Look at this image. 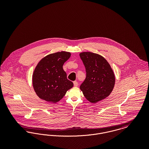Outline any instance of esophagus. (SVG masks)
I'll return each instance as SVG.
<instances>
[{"mask_svg": "<svg viewBox=\"0 0 149 149\" xmlns=\"http://www.w3.org/2000/svg\"><path fill=\"white\" fill-rule=\"evenodd\" d=\"M73 83H74V86H75V87L78 86V82H77V81H74L73 82Z\"/></svg>", "mask_w": 149, "mask_h": 149, "instance_id": "esophagus-1", "label": "esophagus"}]
</instances>
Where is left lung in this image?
Returning <instances> with one entry per match:
<instances>
[{
    "instance_id": "obj_1",
    "label": "left lung",
    "mask_w": 149,
    "mask_h": 149,
    "mask_svg": "<svg viewBox=\"0 0 149 149\" xmlns=\"http://www.w3.org/2000/svg\"><path fill=\"white\" fill-rule=\"evenodd\" d=\"M79 55L86 72L80 89L86 99L96 103L105 99L112 92L115 84L113 71L106 60L99 54L83 52Z\"/></svg>"
}]
</instances>
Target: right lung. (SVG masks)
Returning <instances> with one entry per match:
<instances>
[{"mask_svg": "<svg viewBox=\"0 0 149 149\" xmlns=\"http://www.w3.org/2000/svg\"><path fill=\"white\" fill-rule=\"evenodd\" d=\"M70 56L69 52H57L44 57L37 64L32 75V84L40 99L55 103L72 88L73 83L67 79L63 68Z\"/></svg>", "mask_w": 149, "mask_h": 149, "instance_id": "obj_1", "label": "right lung"}]
</instances>
